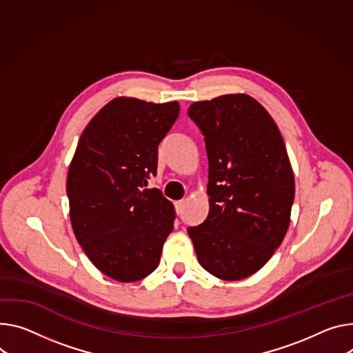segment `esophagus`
Instances as JSON below:
<instances>
[{"label":"esophagus","instance_id":"1","mask_svg":"<svg viewBox=\"0 0 353 353\" xmlns=\"http://www.w3.org/2000/svg\"><path fill=\"white\" fill-rule=\"evenodd\" d=\"M184 205H185V203H184L183 200H180V201H176V203H174V208H176V214H177V215L183 214Z\"/></svg>","mask_w":353,"mask_h":353}]
</instances>
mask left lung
Segmentation results:
<instances>
[{"instance_id": "1", "label": "left lung", "mask_w": 353, "mask_h": 353, "mask_svg": "<svg viewBox=\"0 0 353 353\" xmlns=\"http://www.w3.org/2000/svg\"><path fill=\"white\" fill-rule=\"evenodd\" d=\"M208 157L210 212L188 227L200 265L222 280L262 269L280 246L294 201V176L279 128L246 94L191 104Z\"/></svg>"}]
</instances>
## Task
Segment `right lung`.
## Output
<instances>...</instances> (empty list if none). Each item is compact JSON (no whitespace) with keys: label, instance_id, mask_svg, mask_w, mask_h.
I'll list each match as a JSON object with an SVG mask.
<instances>
[{"label":"right lung","instance_id":"add662e5","mask_svg":"<svg viewBox=\"0 0 353 353\" xmlns=\"http://www.w3.org/2000/svg\"><path fill=\"white\" fill-rule=\"evenodd\" d=\"M179 112L176 101L115 99L79 141L66 187L72 227L92 265L117 281L149 276L173 231V204L143 187L156 176L157 146Z\"/></svg>","mask_w":353,"mask_h":353}]
</instances>
